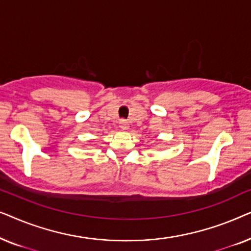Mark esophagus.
<instances>
[{
  "mask_svg": "<svg viewBox=\"0 0 251 251\" xmlns=\"http://www.w3.org/2000/svg\"><path fill=\"white\" fill-rule=\"evenodd\" d=\"M120 128L123 130H126L129 128V123L126 122V120H121V121H120Z\"/></svg>",
  "mask_w": 251,
  "mask_h": 251,
  "instance_id": "esophagus-1",
  "label": "esophagus"
}]
</instances>
